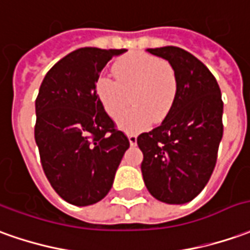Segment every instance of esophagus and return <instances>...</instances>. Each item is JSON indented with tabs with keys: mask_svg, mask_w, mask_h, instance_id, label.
<instances>
[{
	"mask_svg": "<svg viewBox=\"0 0 250 250\" xmlns=\"http://www.w3.org/2000/svg\"><path fill=\"white\" fill-rule=\"evenodd\" d=\"M128 139L129 143H130V146H135L136 143H137V136H136L135 133H129Z\"/></svg>",
	"mask_w": 250,
	"mask_h": 250,
	"instance_id": "1",
	"label": "esophagus"
}]
</instances>
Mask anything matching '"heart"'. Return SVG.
<instances>
[{"label":"heart","instance_id":"b5f03b06","mask_svg":"<svg viewBox=\"0 0 250 250\" xmlns=\"http://www.w3.org/2000/svg\"><path fill=\"white\" fill-rule=\"evenodd\" d=\"M114 77L101 76L95 92L110 117L115 118L128 104L132 94L133 108L118 117V125L128 132H139L149 122H162L175 102L178 79L174 66L147 53H129L117 61Z\"/></svg>","mask_w":250,"mask_h":250}]
</instances>
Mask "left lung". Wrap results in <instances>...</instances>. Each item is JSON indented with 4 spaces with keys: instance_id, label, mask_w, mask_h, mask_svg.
I'll return each instance as SVG.
<instances>
[{
    "instance_id": "1",
    "label": "left lung",
    "mask_w": 250,
    "mask_h": 250,
    "mask_svg": "<svg viewBox=\"0 0 250 250\" xmlns=\"http://www.w3.org/2000/svg\"><path fill=\"white\" fill-rule=\"evenodd\" d=\"M147 51L174 66L178 91L161 125L137 137L143 180L156 200L184 204L204 189L216 165L223 136L220 88L207 66L187 50L166 46Z\"/></svg>"
}]
</instances>
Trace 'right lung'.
<instances>
[{"mask_svg":"<svg viewBox=\"0 0 250 250\" xmlns=\"http://www.w3.org/2000/svg\"><path fill=\"white\" fill-rule=\"evenodd\" d=\"M125 49L83 47L44 76L35 101V142L50 185L69 204L101 201L129 148L95 92L106 63Z\"/></svg>","mask_w":250,"mask_h":250,"instance_id":"add662e5","label":"right lung"}]
</instances>
